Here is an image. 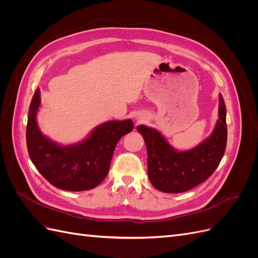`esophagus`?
Instances as JSON below:
<instances>
[{
	"label": "esophagus",
	"instance_id": "34e87169",
	"mask_svg": "<svg viewBox=\"0 0 258 258\" xmlns=\"http://www.w3.org/2000/svg\"><path fill=\"white\" fill-rule=\"evenodd\" d=\"M141 119H142L141 116H137V117H136V120H137V121H140Z\"/></svg>",
	"mask_w": 258,
	"mask_h": 258
}]
</instances>
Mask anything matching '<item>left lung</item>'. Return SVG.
Returning a JSON list of instances; mask_svg holds the SVG:
<instances>
[{
	"label": "left lung",
	"mask_w": 258,
	"mask_h": 258,
	"mask_svg": "<svg viewBox=\"0 0 258 258\" xmlns=\"http://www.w3.org/2000/svg\"><path fill=\"white\" fill-rule=\"evenodd\" d=\"M147 150V173L156 189L178 194L194 188L212 174L223 158L227 143L226 105L218 95V119L215 127L199 145L177 151L157 129L140 124Z\"/></svg>",
	"instance_id": "8db88e82"
}]
</instances>
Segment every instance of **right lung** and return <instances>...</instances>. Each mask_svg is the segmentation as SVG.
Returning a JSON list of instances; mask_svg holds the SVG:
<instances>
[{
	"mask_svg": "<svg viewBox=\"0 0 258 258\" xmlns=\"http://www.w3.org/2000/svg\"><path fill=\"white\" fill-rule=\"evenodd\" d=\"M41 92L31 101L27 124V146L31 160L40 173L59 189L88 190L97 187L108 173L116 144L134 129L131 119L108 120L91 130L83 141L58 144L44 136L37 124Z\"/></svg>",
	"mask_w": 258,
	"mask_h": 258,
	"instance_id": "1",
	"label": "right lung"
}]
</instances>
